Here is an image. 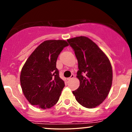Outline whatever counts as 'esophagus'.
<instances>
[{
    "label": "esophagus",
    "mask_w": 132,
    "mask_h": 132,
    "mask_svg": "<svg viewBox=\"0 0 132 132\" xmlns=\"http://www.w3.org/2000/svg\"><path fill=\"white\" fill-rule=\"evenodd\" d=\"M74 77H75V75H71V76H70V77H68V78L67 79H68V80H71V79L74 78Z\"/></svg>",
    "instance_id": "esophagus-1"
}]
</instances>
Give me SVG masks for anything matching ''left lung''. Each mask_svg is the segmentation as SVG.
Instances as JSON below:
<instances>
[{
    "label": "left lung",
    "instance_id": "left-lung-1",
    "mask_svg": "<svg viewBox=\"0 0 132 132\" xmlns=\"http://www.w3.org/2000/svg\"><path fill=\"white\" fill-rule=\"evenodd\" d=\"M78 62L79 87L73 91L76 100L92 109L102 104L112 84V68L109 58L89 38L80 36L67 39Z\"/></svg>",
    "mask_w": 132,
    "mask_h": 132
}]
</instances>
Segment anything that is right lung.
I'll use <instances>...</instances> for the list:
<instances>
[{"label":"right lung","instance_id":"1","mask_svg":"<svg viewBox=\"0 0 132 132\" xmlns=\"http://www.w3.org/2000/svg\"><path fill=\"white\" fill-rule=\"evenodd\" d=\"M65 40H47L39 45L24 63L20 74L23 94L32 105L48 109L58 102L64 82L56 68L57 57L65 47Z\"/></svg>","mask_w":132,"mask_h":132}]
</instances>
